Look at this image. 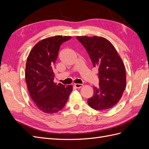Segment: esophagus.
I'll return each instance as SVG.
<instances>
[{"mask_svg": "<svg viewBox=\"0 0 149 149\" xmlns=\"http://www.w3.org/2000/svg\"><path fill=\"white\" fill-rule=\"evenodd\" d=\"M74 87L76 88H81L83 85L82 84H74Z\"/></svg>", "mask_w": 149, "mask_h": 149, "instance_id": "34e87169", "label": "esophagus"}]
</instances>
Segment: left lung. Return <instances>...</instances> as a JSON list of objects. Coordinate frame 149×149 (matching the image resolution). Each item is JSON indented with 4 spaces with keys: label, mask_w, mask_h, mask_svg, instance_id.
<instances>
[{
    "label": "left lung",
    "mask_w": 149,
    "mask_h": 149,
    "mask_svg": "<svg viewBox=\"0 0 149 149\" xmlns=\"http://www.w3.org/2000/svg\"><path fill=\"white\" fill-rule=\"evenodd\" d=\"M98 68L99 86L94 87L89 106L97 111L109 109L118 103L126 86L124 65L114 47L107 39L94 36L76 37Z\"/></svg>",
    "instance_id": "1"
}]
</instances>
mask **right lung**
I'll return each mask as SVG.
<instances>
[{
    "label": "right lung",
    "mask_w": 149,
    "mask_h": 149,
    "mask_svg": "<svg viewBox=\"0 0 149 149\" xmlns=\"http://www.w3.org/2000/svg\"><path fill=\"white\" fill-rule=\"evenodd\" d=\"M71 38L58 35L42 40L34 46L26 60L25 79L30 95L38 109L46 114L61 111L73 90L72 85L53 82V68L60 47Z\"/></svg>",
    "instance_id": "1"
}]
</instances>
